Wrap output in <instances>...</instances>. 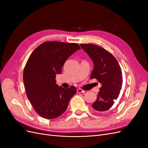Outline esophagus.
<instances>
[{"instance_id": "1", "label": "esophagus", "mask_w": 148, "mask_h": 148, "mask_svg": "<svg viewBox=\"0 0 148 148\" xmlns=\"http://www.w3.org/2000/svg\"><path fill=\"white\" fill-rule=\"evenodd\" d=\"M77 92H78V93H80V92H84L85 91L83 90V89H81V88H78V89H77Z\"/></svg>"}]
</instances>
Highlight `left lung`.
Returning <instances> with one entry per match:
<instances>
[{
    "label": "left lung",
    "instance_id": "8db88e82",
    "mask_svg": "<svg viewBox=\"0 0 148 148\" xmlns=\"http://www.w3.org/2000/svg\"><path fill=\"white\" fill-rule=\"evenodd\" d=\"M80 46L93 62L90 78H95L102 84L92 107L97 112L106 113L113 108L122 89V70L117 59L105 49L90 44Z\"/></svg>",
    "mask_w": 148,
    "mask_h": 148
}]
</instances>
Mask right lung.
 I'll use <instances>...</instances> for the list:
<instances>
[{
  "label": "right lung",
  "mask_w": 148,
  "mask_h": 148,
  "mask_svg": "<svg viewBox=\"0 0 148 148\" xmlns=\"http://www.w3.org/2000/svg\"><path fill=\"white\" fill-rule=\"evenodd\" d=\"M81 49L77 43L47 41L31 53L23 71L27 97L34 110L42 117L55 119L65 112L77 88L65 89L56 84V74H60L65 62Z\"/></svg>",
  "instance_id": "right-lung-1"
}]
</instances>
